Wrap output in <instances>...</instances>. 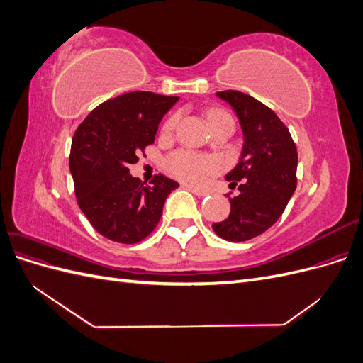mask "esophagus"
<instances>
[{
    "mask_svg": "<svg viewBox=\"0 0 363 363\" xmlns=\"http://www.w3.org/2000/svg\"><path fill=\"white\" fill-rule=\"evenodd\" d=\"M192 194H195L196 196H207L208 195V191L206 189H200V188H194V186H186Z\"/></svg>",
    "mask_w": 363,
    "mask_h": 363,
    "instance_id": "34e87169",
    "label": "esophagus"
}]
</instances>
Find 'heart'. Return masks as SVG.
Segmentation results:
<instances>
[{"label":"heart","instance_id":"1","mask_svg":"<svg viewBox=\"0 0 363 363\" xmlns=\"http://www.w3.org/2000/svg\"><path fill=\"white\" fill-rule=\"evenodd\" d=\"M207 118L211 125L225 119L233 121L232 116L224 111H211ZM177 123H179V115H172L171 118H168L167 123L163 124V128H162L163 135H171L174 128L177 127ZM167 167L174 175H177L179 179L184 182L200 183L207 177L208 174H213L219 169V163L212 157L196 156L189 151H179L168 159Z\"/></svg>","mask_w":363,"mask_h":363}]
</instances>
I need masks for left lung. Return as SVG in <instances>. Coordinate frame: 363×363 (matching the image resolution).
Returning a JSON list of instances; mask_svg holds the SVG:
<instances>
[{
  "instance_id": "1",
  "label": "left lung",
  "mask_w": 363,
  "mask_h": 363,
  "mask_svg": "<svg viewBox=\"0 0 363 363\" xmlns=\"http://www.w3.org/2000/svg\"><path fill=\"white\" fill-rule=\"evenodd\" d=\"M233 107L244 133L242 152L225 175L239 184L230 200V215L212 225L225 240L242 242L262 235L277 221L296 188L298 155L288 127L269 107L239 91L216 92Z\"/></svg>"
}]
</instances>
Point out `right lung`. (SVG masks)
I'll return each mask as SVG.
<instances>
[{
    "label": "right lung",
    "mask_w": 363,
    "mask_h": 363,
    "mask_svg": "<svg viewBox=\"0 0 363 363\" xmlns=\"http://www.w3.org/2000/svg\"><path fill=\"white\" fill-rule=\"evenodd\" d=\"M179 96L128 92L95 107L75 130L69 155L77 203L92 227L121 244H136L159 224L164 200L179 183L155 175L150 184L130 174L156 139L163 115Z\"/></svg>",
    "instance_id": "right-lung-1"
}]
</instances>
